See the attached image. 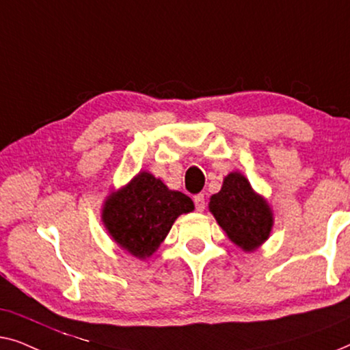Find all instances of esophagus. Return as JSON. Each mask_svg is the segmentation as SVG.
<instances>
[{
	"label": "esophagus",
	"mask_w": 350,
	"mask_h": 350,
	"mask_svg": "<svg viewBox=\"0 0 350 350\" xmlns=\"http://www.w3.org/2000/svg\"><path fill=\"white\" fill-rule=\"evenodd\" d=\"M193 203H195L196 211H198V213H203L204 208H206L204 195H195V196H193Z\"/></svg>",
	"instance_id": "obj_1"
}]
</instances>
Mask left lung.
I'll list each match as a JSON object with an SVG mask.
<instances>
[{
  "instance_id": "8db88e82",
  "label": "left lung",
  "mask_w": 350,
  "mask_h": 350,
  "mask_svg": "<svg viewBox=\"0 0 350 350\" xmlns=\"http://www.w3.org/2000/svg\"><path fill=\"white\" fill-rule=\"evenodd\" d=\"M209 211L226 236L245 252L260 247L271 233V208L238 171L226 176L219 193L211 196Z\"/></svg>"
}]
</instances>
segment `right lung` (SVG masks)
I'll list each match as a JSON object with an SVG mask.
<instances>
[{
  "instance_id": "right-lung-1",
  "label": "right lung",
  "mask_w": 350,
  "mask_h": 350,
  "mask_svg": "<svg viewBox=\"0 0 350 350\" xmlns=\"http://www.w3.org/2000/svg\"><path fill=\"white\" fill-rule=\"evenodd\" d=\"M193 201L170 190L147 171H141L103 204L101 219L111 238L133 257L149 258L180 214L191 213Z\"/></svg>"
}]
</instances>
